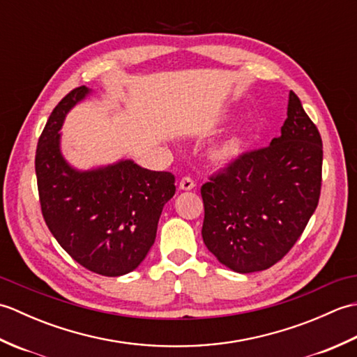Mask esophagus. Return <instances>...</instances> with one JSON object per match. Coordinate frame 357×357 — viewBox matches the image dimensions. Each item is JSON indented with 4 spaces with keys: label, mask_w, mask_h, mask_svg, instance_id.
<instances>
[{
    "label": "esophagus",
    "mask_w": 357,
    "mask_h": 357,
    "mask_svg": "<svg viewBox=\"0 0 357 357\" xmlns=\"http://www.w3.org/2000/svg\"><path fill=\"white\" fill-rule=\"evenodd\" d=\"M195 181L192 179V178H188V176H185V178H183L181 179V183H179V188L181 190H184V192H190V190H193L195 188Z\"/></svg>",
    "instance_id": "34e87169"
}]
</instances>
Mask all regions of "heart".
Listing matches in <instances>:
<instances>
[{
	"instance_id": "b5f03b06",
	"label": "heart",
	"mask_w": 357,
	"mask_h": 357,
	"mask_svg": "<svg viewBox=\"0 0 357 357\" xmlns=\"http://www.w3.org/2000/svg\"><path fill=\"white\" fill-rule=\"evenodd\" d=\"M247 135L242 130H234L216 141L207 151L208 161L216 167H229L244 155L247 149Z\"/></svg>"
}]
</instances>
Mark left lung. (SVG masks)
Segmentation results:
<instances>
[{"label":"left lung","instance_id":"1","mask_svg":"<svg viewBox=\"0 0 357 357\" xmlns=\"http://www.w3.org/2000/svg\"><path fill=\"white\" fill-rule=\"evenodd\" d=\"M322 139L299 98L270 146L242 155L201 188L202 239L236 273L270 268L288 253L319 202Z\"/></svg>","mask_w":357,"mask_h":357}]
</instances>
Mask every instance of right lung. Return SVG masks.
<instances>
[{
    "label": "right lung",
    "instance_id": "right-lung-1",
    "mask_svg": "<svg viewBox=\"0 0 357 357\" xmlns=\"http://www.w3.org/2000/svg\"><path fill=\"white\" fill-rule=\"evenodd\" d=\"M92 95L81 86L52 112L36 149L38 192L45 224L75 261L98 275L123 276L147 256L176 187L172 173L132 159L87 170L67 161L59 130L67 113Z\"/></svg>",
    "mask_w": 357,
    "mask_h": 357
}]
</instances>
